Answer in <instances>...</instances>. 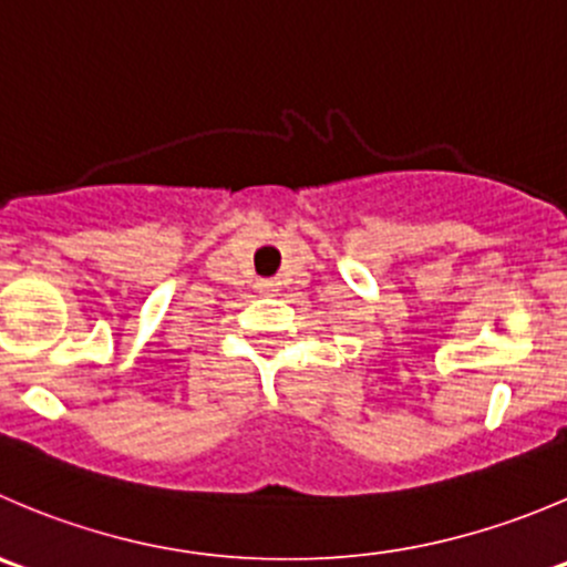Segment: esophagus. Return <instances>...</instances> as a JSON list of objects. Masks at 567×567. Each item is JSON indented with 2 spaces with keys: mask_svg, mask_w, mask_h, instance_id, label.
Wrapping results in <instances>:
<instances>
[{
  "mask_svg": "<svg viewBox=\"0 0 567 567\" xmlns=\"http://www.w3.org/2000/svg\"><path fill=\"white\" fill-rule=\"evenodd\" d=\"M262 288H271V282H262Z\"/></svg>",
  "mask_w": 567,
  "mask_h": 567,
  "instance_id": "34e87169",
  "label": "esophagus"
}]
</instances>
